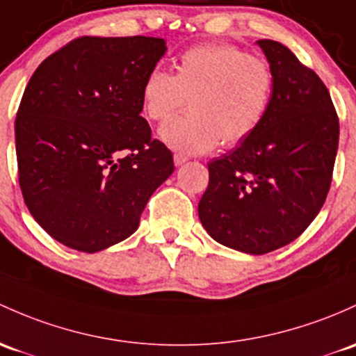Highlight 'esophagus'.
Wrapping results in <instances>:
<instances>
[{"label": "esophagus", "mask_w": 356, "mask_h": 356, "mask_svg": "<svg viewBox=\"0 0 356 356\" xmlns=\"http://www.w3.org/2000/svg\"><path fill=\"white\" fill-rule=\"evenodd\" d=\"M173 161H175V166H183V164L188 161V158H186V156H183V154H175Z\"/></svg>", "instance_id": "34e87169"}]
</instances>
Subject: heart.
Instances as JSON below:
<instances>
[{
    "label": "heart",
    "instance_id": "obj_1",
    "mask_svg": "<svg viewBox=\"0 0 356 356\" xmlns=\"http://www.w3.org/2000/svg\"><path fill=\"white\" fill-rule=\"evenodd\" d=\"M275 76L265 59L234 45L205 44L178 57L175 74L154 67L140 88L146 118L164 122L185 106L190 113L159 129L161 143L181 154H205L217 144L238 146L268 113Z\"/></svg>",
    "mask_w": 356,
    "mask_h": 356
}]
</instances>
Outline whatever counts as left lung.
Returning a JSON list of instances; mask_svg holds the SVG:
<instances>
[{
	"label": "left lung",
	"mask_w": 356,
	"mask_h": 356,
	"mask_svg": "<svg viewBox=\"0 0 356 356\" xmlns=\"http://www.w3.org/2000/svg\"><path fill=\"white\" fill-rule=\"evenodd\" d=\"M256 44L273 70V98L258 131L209 163L198 217L217 243L265 254L292 243L330 192L339 122L319 76L282 45Z\"/></svg>",
	"instance_id": "left-lung-1"
}]
</instances>
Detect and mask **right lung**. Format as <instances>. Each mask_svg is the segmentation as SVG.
Returning a JSON list of instances; mask_svg holds the SVG:
<instances>
[{"label":"right lung","instance_id":"1","mask_svg":"<svg viewBox=\"0 0 356 356\" xmlns=\"http://www.w3.org/2000/svg\"><path fill=\"white\" fill-rule=\"evenodd\" d=\"M166 49L156 37H81L25 88L15 120L20 188L33 219L71 250L127 239L175 171L140 117L143 81Z\"/></svg>","mask_w":356,"mask_h":356}]
</instances>
